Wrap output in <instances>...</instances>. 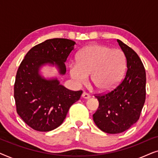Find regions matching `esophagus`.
<instances>
[{
  "label": "esophagus",
  "mask_w": 158,
  "mask_h": 158,
  "mask_svg": "<svg viewBox=\"0 0 158 158\" xmlns=\"http://www.w3.org/2000/svg\"><path fill=\"white\" fill-rule=\"evenodd\" d=\"M82 98H85V99H88V98H90V96L88 94H87V93H85V92H84V93H83V94H82Z\"/></svg>",
  "instance_id": "obj_1"
}]
</instances>
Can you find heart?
Wrapping results in <instances>:
<instances>
[{"instance_id": "obj_1", "label": "heart", "mask_w": 158, "mask_h": 158, "mask_svg": "<svg viewBox=\"0 0 158 158\" xmlns=\"http://www.w3.org/2000/svg\"><path fill=\"white\" fill-rule=\"evenodd\" d=\"M127 60L124 53L103 44H91L77 55L76 63L69 68L72 78L79 85L88 81L98 91L107 92L118 85L125 73Z\"/></svg>"}]
</instances>
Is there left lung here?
Instances as JSON below:
<instances>
[{"label": "left lung", "mask_w": 158, "mask_h": 158, "mask_svg": "<svg viewBox=\"0 0 158 158\" xmlns=\"http://www.w3.org/2000/svg\"><path fill=\"white\" fill-rule=\"evenodd\" d=\"M127 59V73L119 85L96 96L99 106L93 117L96 126L109 134L127 130L139 119L145 101L146 73L137 54L117 40Z\"/></svg>", "instance_id": "8db88e82"}]
</instances>
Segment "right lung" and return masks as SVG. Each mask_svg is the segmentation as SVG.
Listing matches in <instances>:
<instances>
[{
  "label": "right lung",
  "instance_id": "right-lung-1",
  "mask_svg": "<svg viewBox=\"0 0 158 158\" xmlns=\"http://www.w3.org/2000/svg\"><path fill=\"white\" fill-rule=\"evenodd\" d=\"M75 44L67 39L47 40L32 47L19 66L14 84L16 111L34 130L49 131L60 126L70 107L83 94L68 90L57 77L46 78L40 72L43 66L49 65L64 75V62Z\"/></svg>",
  "mask_w": 158,
  "mask_h": 158
}]
</instances>
